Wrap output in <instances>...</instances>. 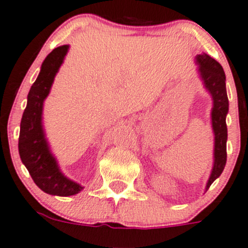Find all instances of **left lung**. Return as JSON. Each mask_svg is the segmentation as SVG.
Listing matches in <instances>:
<instances>
[{"label":"left lung","instance_id":"left-lung-1","mask_svg":"<svg viewBox=\"0 0 248 248\" xmlns=\"http://www.w3.org/2000/svg\"><path fill=\"white\" fill-rule=\"evenodd\" d=\"M198 72L204 82V86L210 92L214 101L211 111V124L215 134L214 167L206 184V191L212 182L222 174L227 162V124L226 116L228 114V96L226 90V74L221 64L206 54L197 55Z\"/></svg>","mask_w":248,"mask_h":248}]
</instances>
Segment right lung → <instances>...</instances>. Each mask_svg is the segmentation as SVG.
<instances>
[{"label":"right lung","mask_w":248,"mask_h":248,"mask_svg":"<svg viewBox=\"0 0 248 248\" xmlns=\"http://www.w3.org/2000/svg\"><path fill=\"white\" fill-rule=\"evenodd\" d=\"M69 46L55 47L46 57L36 81L27 96L19 134V154L34 184L51 196L68 197L82 189L77 182L64 176L56 158L50 152L42 124L44 99L49 94L54 78L59 72Z\"/></svg>","instance_id":"add662e5"}]
</instances>
